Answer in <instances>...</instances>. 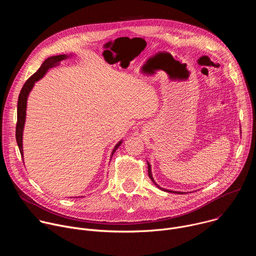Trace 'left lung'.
<instances>
[{
  "label": "left lung",
  "instance_id": "left-lung-1",
  "mask_svg": "<svg viewBox=\"0 0 256 256\" xmlns=\"http://www.w3.org/2000/svg\"><path fill=\"white\" fill-rule=\"evenodd\" d=\"M148 174H149V177L151 178V180L154 182V184H156V182L154 181V179H153V176H152V172H151V165L148 163ZM157 186H158V184H156ZM159 188V186H158ZM161 190H163V188H161ZM165 190V192H176V194H184V192H172V190Z\"/></svg>",
  "mask_w": 256,
  "mask_h": 256
}]
</instances>
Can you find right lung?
<instances>
[{
	"instance_id": "right-lung-1",
	"label": "right lung",
	"mask_w": 256,
	"mask_h": 256,
	"mask_svg": "<svg viewBox=\"0 0 256 256\" xmlns=\"http://www.w3.org/2000/svg\"><path fill=\"white\" fill-rule=\"evenodd\" d=\"M68 56L66 54H60V56H50L48 58H46L42 64L40 66V68L38 70V72H35L34 74L25 82V84L23 85L19 97H18V104H17V124H16V140L18 144V147L23 159V147H22V136H23V128H24V122H25V116H26V103H27V96L30 92V90L32 89L34 83L40 80V78L44 77V75L48 72V68L56 66L58 64H60V62L66 58ZM122 144V142H120L118 144H116V146L114 147V151H112V155L114 154V152L118 150V148L120 147Z\"/></svg>"
}]
</instances>
